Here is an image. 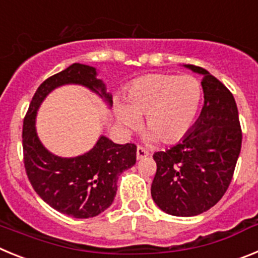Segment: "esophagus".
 <instances>
[{
	"instance_id": "obj_1",
	"label": "esophagus",
	"mask_w": 258,
	"mask_h": 258,
	"mask_svg": "<svg viewBox=\"0 0 258 258\" xmlns=\"http://www.w3.org/2000/svg\"><path fill=\"white\" fill-rule=\"evenodd\" d=\"M146 156H149V151L143 149V147H141V146H138V147H137V159L141 160V159H143V157Z\"/></svg>"
}]
</instances>
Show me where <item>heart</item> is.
Masks as SVG:
<instances>
[{"label":"heart","instance_id":"b5f03b06","mask_svg":"<svg viewBox=\"0 0 258 258\" xmlns=\"http://www.w3.org/2000/svg\"><path fill=\"white\" fill-rule=\"evenodd\" d=\"M202 103V86L192 76L155 74L137 80L126 93V106L116 103L118 122L134 131L145 116L146 140L174 143L187 136Z\"/></svg>","mask_w":258,"mask_h":258}]
</instances>
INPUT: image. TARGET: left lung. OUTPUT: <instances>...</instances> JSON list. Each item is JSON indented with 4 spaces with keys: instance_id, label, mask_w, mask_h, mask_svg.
<instances>
[{
    "instance_id": "obj_1",
    "label": "left lung",
    "mask_w": 258,
    "mask_h": 258,
    "mask_svg": "<svg viewBox=\"0 0 258 258\" xmlns=\"http://www.w3.org/2000/svg\"><path fill=\"white\" fill-rule=\"evenodd\" d=\"M184 67L203 75L204 106L181 142L155 152L157 169L151 184L156 206L177 217L198 216L220 202L241 149L238 107L231 92L204 68Z\"/></svg>"
}]
</instances>
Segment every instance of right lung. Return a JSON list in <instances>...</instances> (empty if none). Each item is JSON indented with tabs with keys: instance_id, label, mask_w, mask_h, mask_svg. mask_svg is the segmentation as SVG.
Returning <instances> with one entry per match:
<instances>
[{
	"instance_id": "obj_1",
	"label": "right lung",
	"mask_w": 258,
	"mask_h": 258,
	"mask_svg": "<svg viewBox=\"0 0 258 258\" xmlns=\"http://www.w3.org/2000/svg\"><path fill=\"white\" fill-rule=\"evenodd\" d=\"M67 84L90 89L112 107V95L97 79L94 67L74 63L45 80L32 98L23 122L24 166L32 187L51 208L71 217L90 218L112 204L118 177L136 164L137 146L117 145L101 136L90 151L76 157L56 156L45 149L36 132L38 107L49 93Z\"/></svg>"
}]
</instances>
